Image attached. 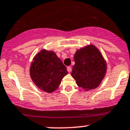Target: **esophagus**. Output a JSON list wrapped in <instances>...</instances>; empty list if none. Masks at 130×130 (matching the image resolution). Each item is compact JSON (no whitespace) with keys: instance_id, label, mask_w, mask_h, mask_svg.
I'll use <instances>...</instances> for the list:
<instances>
[{"instance_id":"34e87169","label":"esophagus","mask_w":130,"mask_h":130,"mask_svg":"<svg viewBox=\"0 0 130 130\" xmlns=\"http://www.w3.org/2000/svg\"><path fill=\"white\" fill-rule=\"evenodd\" d=\"M67 70H68V71L69 73H70V72H71V66H68V67H67Z\"/></svg>"}]
</instances>
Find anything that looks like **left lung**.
Wrapping results in <instances>:
<instances>
[{"label": "left lung", "instance_id": "left-lung-1", "mask_svg": "<svg viewBox=\"0 0 130 130\" xmlns=\"http://www.w3.org/2000/svg\"><path fill=\"white\" fill-rule=\"evenodd\" d=\"M71 76L79 87L87 90L97 88L106 71V64L99 51L93 45L81 49L74 56Z\"/></svg>", "mask_w": 130, "mask_h": 130}]
</instances>
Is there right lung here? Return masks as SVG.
I'll list each match as a JSON object with an SVG mask.
<instances>
[{
	"label": "right lung",
	"mask_w": 130,
	"mask_h": 130,
	"mask_svg": "<svg viewBox=\"0 0 130 130\" xmlns=\"http://www.w3.org/2000/svg\"><path fill=\"white\" fill-rule=\"evenodd\" d=\"M68 73L66 66L55 53L46 50H42L35 56L30 67L33 83L47 93L54 91Z\"/></svg>",
	"instance_id": "right-lung-1"
}]
</instances>
